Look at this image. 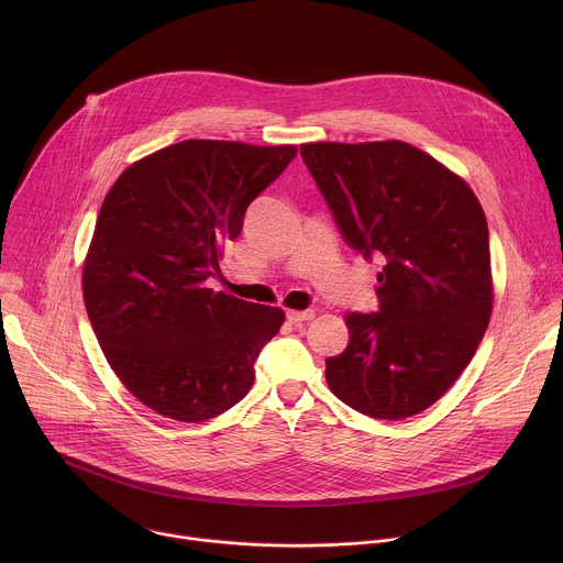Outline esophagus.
<instances>
[{
    "mask_svg": "<svg viewBox=\"0 0 563 563\" xmlns=\"http://www.w3.org/2000/svg\"><path fill=\"white\" fill-rule=\"evenodd\" d=\"M316 313L311 309H305V311H287V320L291 325H300V323H307V320H311Z\"/></svg>",
    "mask_w": 563,
    "mask_h": 563,
    "instance_id": "esophagus-1",
    "label": "esophagus"
}]
</instances>
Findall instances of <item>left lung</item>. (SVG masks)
<instances>
[{
	"mask_svg": "<svg viewBox=\"0 0 563 563\" xmlns=\"http://www.w3.org/2000/svg\"><path fill=\"white\" fill-rule=\"evenodd\" d=\"M300 155L345 243L376 258L378 311H347L330 389L372 419L428 410L472 361L493 311L486 213L472 189L398 140L311 142Z\"/></svg>",
	"mask_w": 563,
	"mask_h": 563,
	"instance_id": "left-lung-1",
	"label": "left lung"
}]
</instances>
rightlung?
<instances>
[{"label":"right lung","instance_id":"right-lung-1","mask_svg":"<svg viewBox=\"0 0 563 563\" xmlns=\"http://www.w3.org/2000/svg\"><path fill=\"white\" fill-rule=\"evenodd\" d=\"M296 153L185 140L137 159L107 194L82 274L87 313L111 369L153 412L200 423L252 389L285 313L207 280Z\"/></svg>","mask_w":563,"mask_h":563}]
</instances>
